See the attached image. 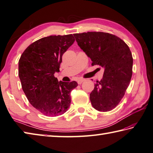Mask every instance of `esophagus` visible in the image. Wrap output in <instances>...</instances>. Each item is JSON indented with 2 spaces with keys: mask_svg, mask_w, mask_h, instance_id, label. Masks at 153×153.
<instances>
[{
  "mask_svg": "<svg viewBox=\"0 0 153 153\" xmlns=\"http://www.w3.org/2000/svg\"><path fill=\"white\" fill-rule=\"evenodd\" d=\"M84 81H85V79H78V80H77V83H78L79 85V84H82V82H84Z\"/></svg>",
  "mask_w": 153,
  "mask_h": 153,
  "instance_id": "34e87169",
  "label": "esophagus"
}]
</instances>
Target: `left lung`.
Segmentation results:
<instances>
[{
  "instance_id": "obj_1",
  "label": "left lung",
  "mask_w": 153,
  "mask_h": 153,
  "mask_svg": "<svg viewBox=\"0 0 153 153\" xmlns=\"http://www.w3.org/2000/svg\"><path fill=\"white\" fill-rule=\"evenodd\" d=\"M74 36L80 48L91 58V65L104 68L103 78L97 81L89 97L94 109L109 111L119 103L129 85L133 62L129 48L120 38L107 32H88Z\"/></svg>"
}]
</instances>
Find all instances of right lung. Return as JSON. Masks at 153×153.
Here are the masks:
<instances>
[{
  "mask_svg": "<svg viewBox=\"0 0 153 153\" xmlns=\"http://www.w3.org/2000/svg\"><path fill=\"white\" fill-rule=\"evenodd\" d=\"M74 41L72 34L44 37L29 45L20 56L22 90L30 103L46 116L64 114L70 106V92L77 83L58 82L54 73L59 71L62 56Z\"/></svg>",
  "mask_w": 153,
  "mask_h": 153,
  "instance_id": "right-lung-1",
  "label": "right lung"
}]
</instances>
